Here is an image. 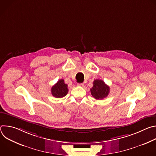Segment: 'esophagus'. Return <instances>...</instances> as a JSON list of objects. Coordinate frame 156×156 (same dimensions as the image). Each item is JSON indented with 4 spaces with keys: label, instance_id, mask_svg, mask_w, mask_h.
Listing matches in <instances>:
<instances>
[{
    "label": "esophagus",
    "instance_id": "34e87169",
    "mask_svg": "<svg viewBox=\"0 0 156 156\" xmlns=\"http://www.w3.org/2000/svg\"><path fill=\"white\" fill-rule=\"evenodd\" d=\"M78 86H84V83H78Z\"/></svg>",
    "mask_w": 156,
    "mask_h": 156
}]
</instances>
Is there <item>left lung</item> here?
Masks as SVG:
<instances>
[{"label": "left lung", "instance_id": "8db88e82", "mask_svg": "<svg viewBox=\"0 0 156 156\" xmlns=\"http://www.w3.org/2000/svg\"><path fill=\"white\" fill-rule=\"evenodd\" d=\"M90 91L92 96L94 99L101 100L108 96L110 92V87L104 81L97 79L94 81L93 86L91 88Z\"/></svg>", "mask_w": 156, "mask_h": 156}]
</instances>
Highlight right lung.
Listing matches in <instances>:
<instances>
[{"instance_id": "1", "label": "right lung", "mask_w": 156, "mask_h": 156, "mask_svg": "<svg viewBox=\"0 0 156 156\" xmlns=\"http://www.w3.org/2000/svg\"><path fill=\"white\" fill-rule=\"evenodd\" d=\"M68 92V86L65 83L63 79L58 80L51 88L52 95L57 98H61L65 96Z\"/></svg>"}]
</instances>
